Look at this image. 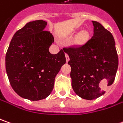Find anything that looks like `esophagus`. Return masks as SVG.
I'll return each instance as SVG.
<instances>
[{
    "label": "esophagus",
    "mask_w": 123,
    "mask_h": 123,
    "mask_svg": "<svg viewBox=\"0 0 123 123\" xmlns=\"http://www.w3.org/2000/svg\"><path fill=\"white\" fill-rule=\"evenodd\" d=\"M65 57H66V61L67 62H68L69 61V55L67 54H65Z\"/></svg>",
    "instance_id": "34e87169"
}]
</instances>
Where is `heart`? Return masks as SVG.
Segmentation results:
<instances>
[{"instance_id": "b5f03b06", "label": "heart", "mask_w": 123, "mask_h": 123, "mask_svg": "<svg viewBox=\"0 0 123 123\" xmlns=\"http://www.w3.org/2000/svg\"><path fill=\"white\" fill-rule=\"evenodd\" d=\"M90 39V33L87 31H82L75 37L72 41L73 45L75 47H80L86 44Z\"/></svg>"}]
</instances>
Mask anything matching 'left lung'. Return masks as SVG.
Returning a JSON list of instances; mask_svg holds the SVG:
<instances>
[{
    "instance_id": "left-lung-1",
    "label": "left lung",
    "mask_w": 123,
    "mask_h": 123,
    "mask_svg": "<svg viewBox=\"0 0 123 123\" xmlns=\"http://www.w3.org/2000/svg\"><path fill=\"white\" fill-rule=\"evenodd\" d=\"M93 36L80 47L64 48L71 67V86L77 95L87 100L95 99L105 92L116 77L118 58L112 33L99 22L92 21Z\"/></svg>"
}]
</instances>
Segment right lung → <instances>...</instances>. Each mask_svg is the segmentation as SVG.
Wrapping results in <instances>:
<instances>
[{
	"label": "right lung",
	"mask_w": 123,
	"mask_h": 123,
	"mask_svg": "<svg viewBox=\"0 0 123 123\" xmlns=\"http://www.w3.org/2000/svg\"><path fill=\"white\" fill-rule=\"evenodd\" d=\"M47 22L27 23L14 34L5 56V67L11 87L21 97L31 101L50 95L54 80L66 62L65 50L52 54L49 48L53 35L44 31Z\"/></svg>",
	"instance_id": "right-lung-1"
}]
</instances>
